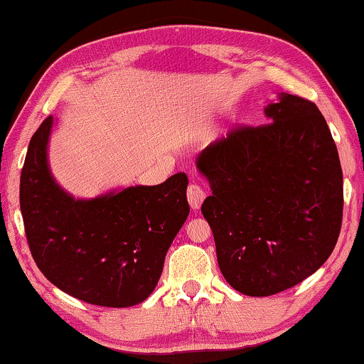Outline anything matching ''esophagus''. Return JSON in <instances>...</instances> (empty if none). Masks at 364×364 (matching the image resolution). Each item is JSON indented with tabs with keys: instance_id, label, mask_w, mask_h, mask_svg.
Returning <instances> with one entry per match:
<instances>
[{
	"instance_id": "34e87169",
	"label": "esophagus",
	"mask_w": 364,
	"mask_h": 364,
	"mask_svg": "<svg viewBox=\"0 0 364 364\" xmlns=\"http://www.w3.org/2000/svg\"><path fill=\"white\" fill-rule=\"evenodd\" d=\"M186 196H188V203L191 205L193 209H199L200 204H203V200L205 199V193L204 189L199 186V184H189L188 186V191H186Z\"/></svg>"
}]
</instances>
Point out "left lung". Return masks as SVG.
Returning <instances> with one entry per match:
<instances>
[{
    "label": "left lung",
    "instance_id": "8db88e82",
    "mask_svg": "<svg viewBox=\"0 0 364 364\" xmlns=\"http://www.w3.org/2000/svg\"><path fill=\"white\" fill-rule=\"evenodd\" d=\"M268 124L237 126L200 151L213 196L200 213L214 234L227 283L247 296H273L327 262L343 217L337 145L312 101L279 93Z\"/></svg>",
    "mask_w": 364,
    "mask_h": 364
}]
</instances>
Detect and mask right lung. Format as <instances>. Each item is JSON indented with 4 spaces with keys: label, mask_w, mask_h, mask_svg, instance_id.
<instances>
[{
    "label": "right lung",
    "mask_w": 364,
    "mask_h": 364,
    "mask_svg": "<svg viewBox=\"0 0 364 364\" xmlns=\"http://www.w3.org/2000/svg\"><path fill=\"white\" fill-rule=\"evenodd\" d=\"M53 117L32 135L21 171L19 203L32 258L67 294L102 307H130L151 294L168 248L186 220L188 176L75 199L47 164Z\"/></svg>",
    "instance_id": "1"
}]
</instances>
